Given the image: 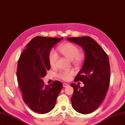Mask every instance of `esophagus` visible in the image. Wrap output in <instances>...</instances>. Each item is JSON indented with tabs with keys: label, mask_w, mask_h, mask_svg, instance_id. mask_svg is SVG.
<instances>
[{
	"label": "esophagus",
	"mask_w": 125,
	"mask_h": 125,
	"mask_svg": "<svg viewBox=\"0 0 125 125\" xmlns=\"http://www.w3.org/2000/svg\"><path fill=\"white\" fill-rule=\"evenodd\" d=\"M63 85L64 87H66L68 86V84H66V83H63Z\"/></svg>",
	"instance_id": "1"
}]
</instances>
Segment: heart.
Instances as JSON below:
<instances>
[{"label": "heart", "mask_w": 125, "mask_h": 125, "mask_svg": "<svg viewBox=\"0 0 125 125\" xmlns=\"http://www.w3.org/2000/svg\"><path fill=\"white\" fill-rule=\"evenodd\" d=\"M58 50L60 53L69 61H72L74 65H79L82 63L84 59V54L79 52V50L77 46L71 43L67 42L61 44L58 47ZM58 55L55 51L52 50L48 56V60L51 66L55 65L58 59ZM74 74V72L72 70L63 71L58 74V77L64 81L69 80Z\"/></svg>", "instance_id": "heart-1"}]
</instances>
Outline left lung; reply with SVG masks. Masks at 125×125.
Here are the masks:
<instances>
[{
	"mask_svg": "<svg viewBox=\"0 0 125 125\" xmlns=\"http://www.w3.org/2000/svg\"><path fill=\"white\" fill-rule=\"evenodd\" d=\"M67 39L83 48L85 60L83 66L74 79L84 86L71 84L73 93L72 106L78 112L87 115L99 107L106 95L110 82L109 58L104 50L90 37H68Z\"/></svg>",
	"mask_w": 125,
	"mask_h": 125,
	"instance_id": "8db88e82",
	"label": "left lung"
}]
</instances>
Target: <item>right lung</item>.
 Returning a JSON list of instances; mask_svg holds the SVG:
<instances>
[{"mask_svg": "<svg viewBox=\"0 0 125 125\" xmlns=\"http://www.w3.org/2000/svg\"><path fill=\"white\" fill-rule=\"evenodd\" d=\"M63 38L37 36L25 46L18 60L17 78L24 103L34 111L45 114L55 107L62 83L53 81L44 85L42 80L51 69L48 56L52 48Z\"/></svg>", "mask_w": 125, "mask_h": 125, "instance_id": "right-lung-1", "label": "right lung"}]
</instances>
